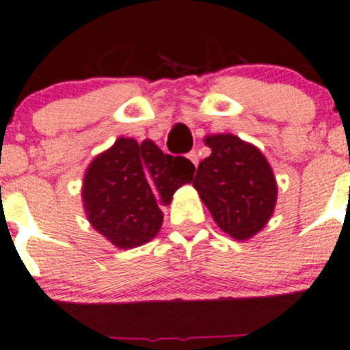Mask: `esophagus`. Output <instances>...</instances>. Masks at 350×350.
<instances>
[{"label": "esophagus", "instance_id": "esophagus-1", "mask_svg": "<svg viewBox=\"0 0 350 350\" xmlns=\"http://www.w3.org/2000/svg\"><path fill=\"white\" fill-rule=\"evenodd\" d=\"M188 159H190L191 164H193L195 167H197V165H198V153L195 152V150H191V152L188 153Z\"/></svg>", "mask_w": 350, "mask_h": 350}]
</instances>
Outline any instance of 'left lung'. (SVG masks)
<instances>
[{
	"label": "left lung",
	"mask_w": 350,
	"mask_h": 350,
	"mask_svg": "<svg viewBox=\"0 0 350 350\" xmlns=\"http://www.w3.org/2000/svg\"><path fill=\"white\" fill-rule=\"evenodd\" d=\"M205 143L212 153L198 165L195 190L224 233L247 240L262 230L274 211L271 165L256 146L233 135L208 136Z\"/></svg>",
	"instance_id": "8db88e82"
}]
</instances>
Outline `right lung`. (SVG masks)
Masks as SVG:
<instances>
[{
    "label": "right lung",
    "instance_id": "right-lung-1",
    "mask_svg": "<svg viewBox=\"0 0 350 350\" xmlns=\"http://www.w3.org/2000/svg\"><path fill=\"white\" fill-rule=\"evenodd\" d=\"M193 172L186 157L167 155L150 139L119 138L91 162L84 176L88 219L119 249L139 247L162 226L160 205H167Z\"/></svg>",
    "mask_w": 350,
    "mask_h": 350
}]
</instances>
